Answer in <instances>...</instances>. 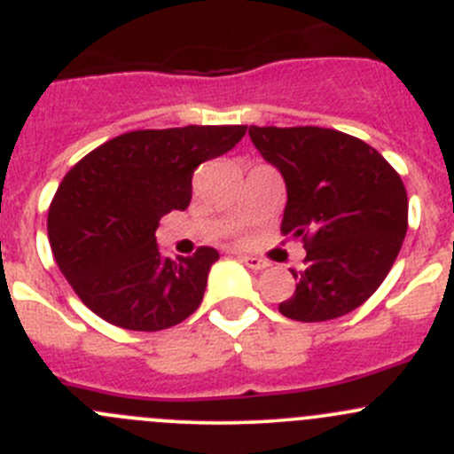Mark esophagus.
Segmentation results:
<instances>
[{
    "instance_id": "obj_1",
    "label": "esophagus",
    "mask_w": 454,
    "mask_h": 454,
    "mask_svg": "<svg viewBox=\"0 0 454 454\" xmlns=\"http://www.w3.org/2000/svg\"><path fill=\"white\" fill-rule=\"evenodd\" d=\"M241 261H244V263L253 270H265L270 265L268 261L261 259V256H254V254H241Z\"/></svg>"
}]
</instances>
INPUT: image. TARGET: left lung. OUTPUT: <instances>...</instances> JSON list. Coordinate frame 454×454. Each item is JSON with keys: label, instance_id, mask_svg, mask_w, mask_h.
Listing matches in <instances>:
<instances>
[{"label": "left lung", "instance_id": "left-lung-1", "mask_svg": "<svg viewBox=\"0 0 454 454\" xmlns=\"http://www.w3.org/2000/svg\"><path fill=\"white\" fill-rule=\"evenodd\" d=\"M287 186L283 235L301 237L305 270L278 312L320 323L354 312L387 278L409 228L400 173L367 142L325 127L248 129Z\"/></svg>", "mask_w": 454, "mask_h": 454}]
</instances>
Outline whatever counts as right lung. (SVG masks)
<instances>
[{"label": "right lung", "mask_w": 454, "mask_h": 454, "mask_svg": "<svg viewBox=\"0 0 454 454\" xmlns=\"http://www.w3.org/2000/svg\"><path fill=\"white\" fill-rule=\"evenodd\" d=\"M246 125H189L127 131L81 158L48 208L54 261L87 308L134 332H160L189 318L204 299L219 253L162 256L160 217L184 210L193 173L231 151Z\"/></svg>", "instance_id": "right-lung-1"}]
</instances>
